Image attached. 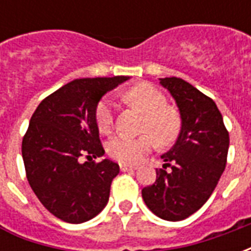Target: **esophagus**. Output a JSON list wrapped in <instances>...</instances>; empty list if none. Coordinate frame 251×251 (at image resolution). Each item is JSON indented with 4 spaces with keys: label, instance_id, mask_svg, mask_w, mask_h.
Segmentation results:
<instances>
[{
    "label": "esophagus",
    "instance_id": "obj_1",
    "mask_svg": "<svg viewBox=\"0 0 251 251\" xmlns=\"http://www.w3.org/2000/svg\"><path fill=\"white\" fill-rule=\"evenodd\" d=\"M120 168L122 172H129V171H134L136 167H131V165H126V164H121Z\"/></svg>",
    "mask_w": 251,
    "mask_h": 251
}]
</instances>
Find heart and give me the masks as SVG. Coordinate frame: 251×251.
Returning <instances> with one entry per match:
<instances>
[{"label": "heart", "instance_id": "heart-1", "mask_svg": "<svg viewBox=\"0 0 251 251\" xmlns=\"http://www.w3.org/2000/svg\"><path fill=\"white\" fill-rule=\"evenodd\" d=\"M129 102L145 114L142 124L144 134L138 137L117 136L107 144V153L122 164H137L154 147H167L179 137L183 126L177 110L167 106V98L151 83H140L124 94ZM95 122L102 134H109L114 124V103L109 98L102 99L95 110Z\"/></svg>", "mask_w": 251, "mask_h": 251}]
</instances>
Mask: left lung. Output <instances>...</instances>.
<instances>
[{"mask_svg": "<svg viewBox=\"0 0 251 251\" xmlns=\"http://www.w3.org/2000/svg\"><path fill=\"white\" fill-rule=\"evenodd\" d=\"M160 83L176 100L183 126L176 144L161 156L165 164L156 169V181L142 189V199L154 215L177 222L196 212L214 192L226 168L230 138L210 97L180 77Z\"/></svg>", "mask_w": 251, "mask_h": 251, "instance_id": "obj_1", "label": "left lung"}]
</instances>
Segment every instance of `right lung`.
<instances>
[{"label":"right lung","mask_w":251,"mask_h":251,"mask_svg":"<svg viewBox=\"0 0 251 251\" xmlns=\"http://www.w3.org/2000/svg\"><path fill=\"white\" fill-rule=\"evenodd\" d=\"M127 79H75L43 99L30 118L21 147L26 179L41 204L62 221H90L109 201L120 165L93 160L104 154L95 110L104 94Z\"/></svg>","instance_id":"1"}]
</instances>
